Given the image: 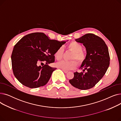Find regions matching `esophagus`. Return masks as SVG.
I'll list each match as a JSON object with an SVG mask.
<instances>
[{"label":"esophagus","instance_id":"obj_1","mask_svg":"<svg viewBox=\"0 0 121 121\" xmlns=\"http://www.w3.org/2000/svg\"><path fill=\"white\" fill-rule=\"evenodd\" d=\"M62 71L64 72L65 73H67L68 72V71H66V70H64V69H62Z\"/></svg>","mask_w":121,"mask_h":121}]
</instances>
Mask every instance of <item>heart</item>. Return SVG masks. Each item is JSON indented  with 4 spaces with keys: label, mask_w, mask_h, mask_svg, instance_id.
Instances as JSON below:
<instances>
[{
    "label": "heart",
    "mask_w": 121,
    "mask_h": 121,
    "mask_svg": "<svg viewBox=\"0 0 121 121\" xmlns=\"http://www.w3.org/2000/svg\"><path fill=\"white\" fill-rule=\"evenodd\" d=\"M68 48L73 52L71 57V59L77 60L80 64L83 63L86 59V54L82 52V45L78 43L72 42L68 45ZM63 55V48L62 47L59 48L54 54L55 58L57 60L60 61L62 59ZM77 62L75 60L65 61L63 60L57 63V67L64 70H71L74 69L77 67Z\"/></svg>",
    "instance_id": "obj_1"
}]
</instances>
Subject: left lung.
Masks as SVG:
<instances>
[{"label":"left lung","mask_w":121,"mask_h":121,"mask_svg":"<svg viewBox=\"0 0 121 121\" xmlns=\"http://www.w3.org/2000/svg\"><path fill=\"white\" fill-rule=\"evenodd\" d=\"M75 40L83 43L87 54L80 67L83 72L74 73L73 78L69 82L79 89H89L102 78L109 67L108 49L101 38L93 34H86Z\"/></svg>","instance_id":"obj_1"}]
</instances>
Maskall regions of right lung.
Masks as SVG:
<instances>
[{"instance_id":"obj_1","label":"right lung","mask_w":121,"mask_h":121,"mask_svg":"<svg viewBox=\"0 0 121 121\" xmlns=\"http://www.w3.org/2000/svg\"><path fill=\"white\" fill-rule=\"evenodd\" d=\"M67 41L50 40L48 36L40 32L22 37L14 46L11 55L16 78L30 88L45 85L56 69L48 64L54 62L56 51ZM44 62L46 64L41 66Z\"/></svg>"}]
</instances>
